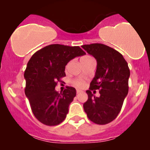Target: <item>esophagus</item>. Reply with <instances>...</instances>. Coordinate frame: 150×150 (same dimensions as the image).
Here are the masks:
<instances>
[{"label":"esophagus","mask_w":150,"mask_h":150,"mask_svg":"<svg viewBox=\"0 0 150 150\" xmlns=\"http://www.w3.org/2000/svg\"><path fill=\"white\" fill-rule=\"evenodd\" d=\"M81 92H82V91H81V90H80V89H77V91H76L77 94H79V93H80Z\"/></svg>","instance_id":"obj_1"}]
</instances>
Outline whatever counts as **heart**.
Wrapping results in <instances>:
<instances>
[{"label":"heart","instance_id":"obj_1","mask_svg":"<svg viewBox=\"0 0 150 150\" xmlns=\"http://www.w3.org/2000/svg\"><path fill=\"white\" fill-rule=\"evenodd\" d=\"M91 58V57H89V56H84V57L81 58V60L86 59V58ZM73 85L76 86L77 87H82L84 86V85H85V82H84V81L82 80V79H76V80H73Z\"/></svg>","mask_w":150,"mask_h":150}]
</instances>
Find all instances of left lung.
<instances>
[{"label":"left lung","instance_id":"1","mask_svg":"<svg viewBox=\"0 0 150 150\" xmlns=\"http://www.w3.org/2000/svg\"><path fill=\"white\" fill-rule=\"evenodd\" d=\"M82 47L97 62L95 77L86 91L88 99L84 103V110L93 123L107 124L120 113L128 93V63L118 51L104 44H85ZM97 89L100 90L99 98L91 94L92 90Z\"/></svg>","mask_w":150,"mask_h":150}]
</instances>
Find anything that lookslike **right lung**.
Here are the masks:
<instances>
[{
	"label": "right lung",
	"mask_w": 150,
	"mask_h": 150,
	"mask_svg": "<svg viewBox=\"0 0 150 150\" xmlns=\"http://www.w3.org/2000/svg\"><path fill=\"white\" fill-rule=\"evenodd\" d=\"M85 54L80 46L51 44L34 53L27 63L24 74L25 95L34 116L43 124L53 126L65 120L76 89L66 87L58 93L55 87L65 76L67 63Z\"/></svg>",
	"instance_id": "obj_1"
}]
</instances>
